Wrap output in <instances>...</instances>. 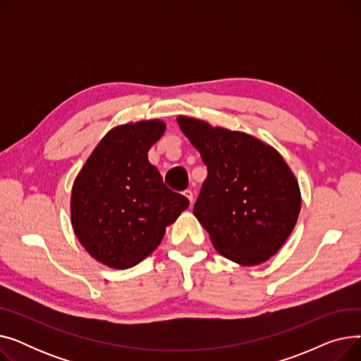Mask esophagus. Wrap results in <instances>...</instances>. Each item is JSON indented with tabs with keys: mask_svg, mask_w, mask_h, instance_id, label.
<instances>
[{
	"mask_svg": "<svg viewBox=\"0 0 361 361\" xmlns=\"http://www.w3.org/2000/svg\"><path fill=\"white\" fill-rule=\"evenodd\" d=\"M183 195H184L188 200H190V203H193V192L190 190V188H187V190H184Z\"/></svg>",
	"mask_w": 361,
	"mask_h": 361,
	"instance_id": "obj_1",
	"label": "esophagus"
}]
</instances>
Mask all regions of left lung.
<instances>
[{
  "mask_svg": "<svg viewBox=\"0 0 361 361\" xmlns=\"http://www.w3.org/2000/svg\"><path fill=\"white\" fill-rule=\"evenodd\" d=\"M177 121L207 168L193 212L214 247L243 267L267 262L300 214L291 169L274 147L245 133L183 116Z\"/></svg>",
  "mask_w": 361,
  "mask_h": 361,
  "instance_id": "obj_1",
  "label": "left lung"
}]
</instances>
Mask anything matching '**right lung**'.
Returning <instances> with one entry per match:
<instances>
[{"label":"right lung","mask_w":361,"mask_h":361,"mask_svg":"<svg viewBox=\"0 0 361 361\" xmlns=\"http://www.w3.org/2000/svg\"><path fill=\"white\" fill-rule=\"evenodd\" d=\"M164 131L159 120L114 127L74 180V234L109 268L127 269L147 257L188 206V199L169 190L147 161V150Z\"/></svg>","instance_id":"1"}]
</instances>
